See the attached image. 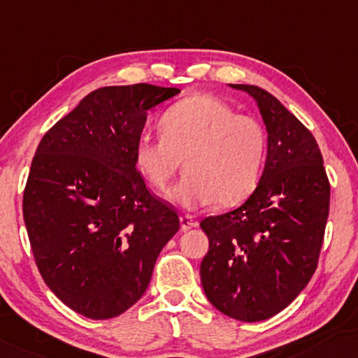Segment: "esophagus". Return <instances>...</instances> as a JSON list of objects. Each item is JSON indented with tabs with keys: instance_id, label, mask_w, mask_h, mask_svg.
Wrapping results in <instances>:
<instances>
[{
	"instance_id": "esophagus-1",
	"label": "esophagus",
	"mask_w": 358,
	"mask_h": 358,
	"mask_svg": "<svg viewBox=\"0 0 358 358\" xmlns=\"http://www.w3.org/2000/svg\"><path fill=\"white\" fill-rule=\"evenodd\" d=\"M180 222H181V229H183V230H189V229H193V227H196V225H198V222H196L193 215H189V214L180 215Z\"/></svg>"
}]
</instances>
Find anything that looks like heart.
I'll return each mask as SVG.
<instances>
[{
	"label": "heart",
	"instance_id": "1",
	"mask_svg": "<svg viewBox=\"0 0 358 358\" xmlns=\"http://www.w3.org/2000/svg\"><path fill=\"white\" fill-rule=\"evenodd\" d=\"M157 128L160 138L141 136L134 145L136 167L154 188L167 189L183 162L188 173L172 198L185 208L234 206L255 191L268 154L259 120L198 94L165 110Z\"/></svg>",
	"mask_w": 358,
	"mask_h": 358
}]
</instances>
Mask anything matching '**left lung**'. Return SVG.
<instances>
[{
	"label": "left lung",
	"mask_w": 358,
	"mask_h": 358,
	"mask_svg": "<svg viewBox=\"0 0 358 358\" xmlns=\"http://www.w3.org/2000/svg\"><path fill=\"white\" fill-rule=\"evenodd\" d=\"M230 85L258 102L268 129V159L258 186L240 208L201 220L209 238L201 284L219 311L255 323L289 306L313 278L331 186L310 129L264 89Z\"/></svg>",
	"instance_id": "obj_1"
}]
</instances>
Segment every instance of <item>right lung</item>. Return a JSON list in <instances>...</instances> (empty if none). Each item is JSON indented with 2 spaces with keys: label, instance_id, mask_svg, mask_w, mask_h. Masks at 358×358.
Masks as SVG:
<instances>
[{
  "label": "right lung",
  "instance_id": "right-lung-1",
  "mask_svg": "<svg viewBox=\"0 0 358 358\" xmlns=\"http://www.w3.org/2000/svg\"><path fill=\"white\" fill-rule=\"evenodd\" d=\"M152 84L100 87L55 123L35 150L22 213L50 290L90 320L131 308L180 229L177 210L136 170L145 115L177 95Z\"/></svg>",
  "mask_w": 358,
  "mask_h": 358
}]
</instances>
